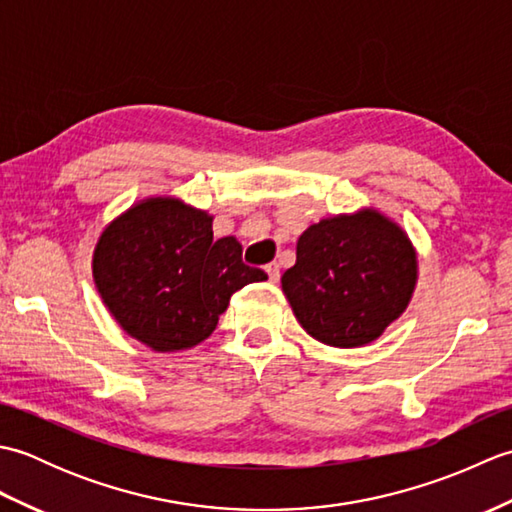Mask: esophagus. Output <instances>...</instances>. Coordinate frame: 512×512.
Wrapping results in <instances>:
<instances>
[{
  "instance_id": "1",
  "label": "esophagus",
  "mask_w": 512,
  "mask_h": 512,
  "mask_svg": "<svg viewBox=\"0 0 512 512\" xmlns=\"http://www.w3.org/2000/svg\"><path fill=\"white\" fill-rule=\"evenodd\" d=\"M266 273H268V279L275 284V281H279V275H281V273H279V264H277V262L268 264V266H266Z\"/></svg>"
}]
</instances>
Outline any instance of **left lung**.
<instances>
[{
  "label": "left lung",
  "instance_id": "1",
  "mask_svg": "<svg viewBox=\"0 0 512 512\" xmlns=\"http://www.w3.org/2000/svg\"><path fill=\"white\" fill-rule=\"evenodd\" d=\"M418 277L416 250L378 211L312 224L297 264L281 277L301 328L332 347L367 345L405 312Z\"/></svg>",
  "mask_w": 512,
  "mask_h": 512
}]
</instances>
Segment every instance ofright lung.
Masks as SVG:
<instances>
[{
  "label": "right lung",
  "mask_w": 512,
  "mask_h": 512,
  "mask_svg": "<svg viewBox=\"0 0 512 512\" xmlns=\"http://www.w3.org/2000/svg\"><path fill=\"white\" fill-rule=\"evenodd\" d=\"M213 217L176 198L132 206L105 228L92 273L121 328L156 352L187 350L215 330L235 290L264 281L235 237L213 239Z\"/></svg>",
  "instance_id": "right-lung-1"
}]
</instances>
